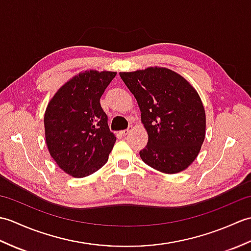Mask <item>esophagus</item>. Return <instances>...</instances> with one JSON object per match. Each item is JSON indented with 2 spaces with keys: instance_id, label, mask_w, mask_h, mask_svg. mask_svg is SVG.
<instances>
[{
  "instance_id": "obj_1",
  "label": "esophagus",
  "mask_w": 251,
  "mask_h": 251,
  "mask_svg": "<svg viewBox=\"0 0 251 251\" xmlns=\"http://www.w3.org/2000/svg\"><path fill=\"white\" fill-rule=\"evenodd\" d=\"M130 131H131V127H129V128H127V129L122 130V131H121V134H122L123 136H126V135H128Z\"/></svg>"
}]
</instances>
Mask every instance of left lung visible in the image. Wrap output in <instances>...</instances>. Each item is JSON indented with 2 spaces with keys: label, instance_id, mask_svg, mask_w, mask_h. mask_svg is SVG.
Wrapping results in <instances>:
<instances>
[{
  "label": "left lung",
  "instance_id": "left-lung-1",
  "mask_svg": "<svg viewBox=\"0 0 251 251\" xmlns=\"http://www.w3.org/2000/svg\"><path fill=\"white\" fill-rule=\"evenodd\" d=\"M135 96L149 140L140 157L164 174L188 168L199 155L206 134V114L195 88L166 68L121 72Z\"/></svg>",
  "mask_w": 251,
  "mask_h": 251
}]
</instances>
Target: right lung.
<instances>
[{
    "label": "right lung",
    "instance_id": "1",
    "mask_svg": "<svg viewBox=\"0 0 251 251\" xmlns=\"http://www.w3.org/2000/svg\"><path fill=\"white\" fill-rule=\"evenodd\" d=\"M116 72L78 73L57 90L44 115L50 156L63 172L84 178L108 162L116 137L111 132L100 98Z\"/></svg>",
    "mask_w": 251,
    "mask_h": 251
}]
</instances>
